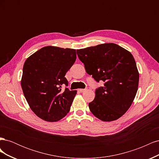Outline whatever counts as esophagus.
I'll list each match as a JSON object with an SVG mask.
<instances>
[{
    "label": "esophagus",
    "instance_id": "esophagus-1",
    "mask_svg": "<svg viewBox=\"0 0 159 159\" xmlns=\"http://www.w3.org/2000/svg\"><path fill=\"white\" fill-rule=\"evenodd\" d=\"M85 90H86L85 89H78V91H80V92L82 93V92H84V91H85Z\"/></svg>",
    "mask_w": 159,
    "mask_h": 159
}]
</instances>
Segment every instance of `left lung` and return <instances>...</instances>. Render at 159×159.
<instances>
[{
    "mask_svg": "<svg viewBox=\"0 0 159 159\" xmlns=\"http://www.w3.org/2000/svg\"><path fill=\"white\" fill-rule=\"evenodd\" d=\"M85 71L103 87L95 90L89 103L95 116L103 121L117 120L127 112L135 98L139 74L131 52L113 43L77 50Z\"/></svg>",
    "mask_w": 159,
    "mask_h": 159,
    "instance_id": "8db88e82",
    "label": "left lung"
}]
</instances>
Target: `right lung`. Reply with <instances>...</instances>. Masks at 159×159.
I'll return each instance as SVG.
<instances>
[{"mask_svg": "<svg viewBox=\"0 0 159 159\" xmlns=\"http://www.w3.org/2000/svg\"><path fill=\"white\" fill-rule=\"evenodd\" d=\"M76 60L74 49L45 46L28 57L23 66L21 86L30 109L48 122L60 121L67 115L77 93L68 86L66 72Z\"/></svg>", "mask_w": 159, "mask_h": 159, "instance_id": "obj_1", "label": "right lung"}]
</instances>
